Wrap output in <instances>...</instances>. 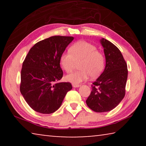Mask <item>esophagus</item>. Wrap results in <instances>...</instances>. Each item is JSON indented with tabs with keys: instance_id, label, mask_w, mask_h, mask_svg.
Wrapping results in <instances>:
<instances>
[{
	"instance_id": "34e87169",
	"label": "esophagus",
	"mask_w": 146,
	"mask_h": 146,
	"mask_svg": "<svg viewBox=\"0 0 146 146\" xmlns=\"http://www.w3.org/2000/svg\"><path fill=\"white\" fill-rule=\"evenodd\" d=\"M72 86L73 88H78L79 86H80V85L78 84H72Z\"/></svg>"
}]
</instances>
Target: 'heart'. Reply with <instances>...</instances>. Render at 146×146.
Returning a JSON list of instances; mask_svg holds the SVG:
<instances>
[{
  "mask_svg": "<svg viewBox=\"0 0 146 146\" xmlns=\"http://www.w3.org/2000/svg\"><path fill=\"white\" fill-rule=\"evenodd\" d=\"M70 51L64 52L60 56V64L67 73L73 70L76 62L80 61L79 68L66 76V80L73 84H79L90 77H97L105 66V56L97 50L95 45L84 40H80L70 47Z\"/></svg>",
  "mask_w": 146,
  "mask_h": 146,
  "instance_id": "1",
  "label": "heart"
}]
</instances>
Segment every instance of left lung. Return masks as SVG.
<instances>
[{
    "label": "left lung",
    "mask_w": 146,
    "mask_h": 146,
    "mask_svg": "<svg viewBox=\"0 0 146 146\" xmlns=\"http://www.w3.org/2000/svg\"><path fill=\"white\" fill-rule=\"evenodd\" d=\"M106 56L104 72L91 85L92 91L86 100L91 110L107 112L119 104L125 94L127 78V63L117 46L105 38L101 39Z\"/></svg>",
    "instance_id": "1"
}]
</instances>
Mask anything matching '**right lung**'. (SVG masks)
Listing matches in <instances>:
<instances>
[{
    "label": "right lung",
    "instance_id": "add662e5",
    "mask_svg": "<svg viewBox=\"0 0 146 146\" xmlns=\"http://www.w3.org/2000/svg\"><path fill=\"white\" fill-rule=\"evenodd\" d=\"M73 36L56 35L36 43L23 62L20 91L28 104L36 112L51 114L60 107L70 82H58L62 78L60 56Z\"/></svg>",
    "mask_w": 146,
    "mask_h": 146
}]
</instances>
